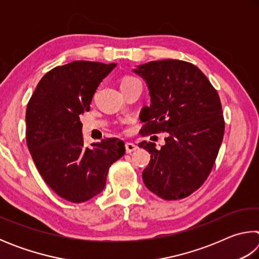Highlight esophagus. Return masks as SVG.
I'll use <instances>...</instances> for the list:
<instances>
[{"mask_svg":"<svg viewBox=\"0 0 259 259\" xmlns=\"http://www.w3.org/2000/svg\"><path fill=\"white\" fill-rule=\"evenodd\" d=\"M137 148H138V146L135 145L134 143H126L125 144V152L126 153H133V152L137 150Z\"/></svg>","mask_w":259,"mask_h":259,"instance_id":"34e87169","label":"esophagus"}]
</instances>
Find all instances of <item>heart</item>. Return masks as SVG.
Returning a JSON list of instances; mask_svg holds the SVG:
<instances>
[{
    "instance_id": "heart-1",
    "label": "heart",
    "mask_w": 259,
    "mask_h": 259,
    "mask_svg": "<svg viewBox=\"0 0 259 259\" xmlns=\"http://www.w3.org/2000/svg\"><path fill=\"white\" fill-rule=\"evenodd\" d=\"M134 81H137V78L133 77V76H125V77H123V78H122V80H121L120 87H121V85H124V84H128V83H131V82H134Z\"/></svg>"
}]
</instances>
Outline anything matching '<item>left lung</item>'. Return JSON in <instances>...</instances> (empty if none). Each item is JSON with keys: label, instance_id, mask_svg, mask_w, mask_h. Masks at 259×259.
<instances>
[{"label": "left lung", "instance_id": "obj_1", "mask_svg": "<svg viewBox=\"0 0 259 259\" xmlns=\"http://www.w3.org/2000/svg\"><path fill=\"white\" fill-rule=\"evenodd\" d=\"M133 72L151 96L142 109V134L166 133L160 148L146 140L138 144L151 154L144 184L164 200L185 198L204 183L217 157L225 128L221 99L207 76L186 61H150Z\"/></svg>", "mask_w": 259, "mask_h": 259}]
</instances>
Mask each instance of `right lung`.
<instances>
[{
  "instance_id": "right-lung-1",
  "label": "right lung",
  "mask_w": 259,
  "mask_h": 259,
  "mask_svg": "<svg viewBox=\"0 0 259 259\" xmlns=\"http://www.w3.org/2000/svg\"><path fill=\"white\" fill-rule=\"evenodd\" d=\"M116 64L76 60L41 78L26 109V140L38 172L60 198L81 203L106 185L109 166L124 155V143L106 138L85 147L80 115Z\"/></svg>"
}]
</instances>
